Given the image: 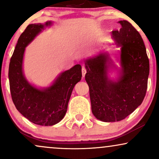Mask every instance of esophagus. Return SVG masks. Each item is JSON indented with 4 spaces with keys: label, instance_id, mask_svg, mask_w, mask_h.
Here are the masks:
<instances>
[{
    "label": "esophagus",
    "instance_id": "34e87169",
    "mask_svg": "<svg viewBox=\"0 0 159 159\" xmlns=\"http://www.w3.org/2000/svg\"><path fill=\"white\" fill-rule=\"evenodd\" d=\"M86 72H87V70H86L85 67L83 66V68H82V74H83V77H84V76H85Z\"/></svg>",
    "mask_w": 159,
    "mask_h": 159
}]
</instances>
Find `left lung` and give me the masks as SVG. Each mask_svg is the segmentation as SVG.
I'll return each mask as SVG.
<instances>
[{
    "label": "left lung",
    "instance_id": "8db88e82",
    "mask_svg": "<svg viewBox=\"0 0 159 159\" xmlns=\"http://www.w3.org/2000/svg\"><path fill=\"white\" fill-rule=\"evenodd\" d=\"M119 23L121 29L111 33L121 47L118 80L107 77V66L111 64L108 54H100L85 61L92 113L105 122L121 121L134 112L144 100L148 89L150 64L142 36L128 21Z\"/></svg>",
    "mask_w": 159,
    "mask_h": 159
}]
</instances>
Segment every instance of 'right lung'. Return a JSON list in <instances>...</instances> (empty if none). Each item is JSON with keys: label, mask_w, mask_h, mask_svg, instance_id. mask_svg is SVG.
Listing matches in <instances>:
<instances>
[{"label": "right lung", "mask_w": 159, "mask_h": 159, "mask_svg": "<svg viewBox=\"0 0 159 159\" xmlns=\"http://www.w3.org/2000/svg\"><path fill=\"white\" fill-rule=\"evenodd\" d=\"M52 25L29 24L17 40L9 67L11 99L17 111L34 124L52 126L63 119L74 85L81 80L82 67L76 65L60 74L50 87L38 89L25 80L23 72L25 48L45 26Z\"/></svg>", "instance_id": "right-lung-1"}]
</instances>
